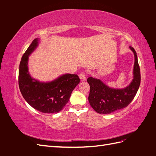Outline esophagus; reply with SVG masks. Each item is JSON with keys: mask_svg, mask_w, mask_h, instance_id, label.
<instances>
[{"mask_svg": "<svg viewBox=\"0 0 156 156\" xmlns=\"http://www.w3.org/2000/svg\"><path fill=\"white\" fill-rule=\"evenodd\" d=\"M79 78L81 79V81H84L86 80V73L85 72H81L79 74Z\"/></svg>", "mask_w": 156, "mask_h": 156, "instance_id": "1", "label": "esophagus"}]
</instances>
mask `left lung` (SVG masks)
Masks as SVG:
<instances>
[{
	"mask_svg": "<svg viewBox=\"0 0 156 156\" xmlns=\"http://www.w3.org/2000/svg\"><path fill=\"white\" fill-rule=\"evenodd\" d=\"M135 55L133 79L129 86L123 89L108 87L100 79L89 77L90 85L88 101L94 110L100 114H110L124 108L133 100L140 83V72L137 55L135 50L129 47Z\"/></svg>",
	"mask_w": 156,
	"mask_h": 156,
	"instance_id": "obj_1",
	"label": "left lung"
}]
</instances>
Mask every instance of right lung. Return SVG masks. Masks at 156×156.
I'll list each match as a JSON object with an SVG mask.
<instances>
[{"instance_id":"1","label":"right lung","mask_w":156,"mask_h":156,"mask_svg":"<svg viewBox=\"0 0 156 156\" xmlns=\"http://www.w3.org/2000/svg\"><path fill=\"white\" fill-rule=\"evenodd\" d=\"M37 38L23 54L19 69V87L29 104L44 113H58L67 104L73 89L80 82L76 74H66L50 83H40L28 72L29 55L38 43Z\"/></svg>"}]
</instances>
